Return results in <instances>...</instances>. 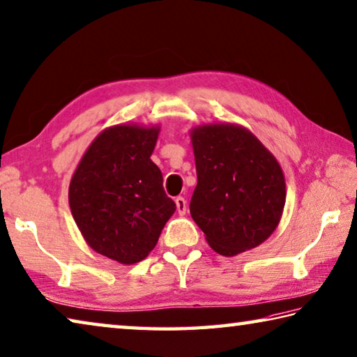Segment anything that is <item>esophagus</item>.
I'll return each mask as SVG.
<instances>
[{
  "instance_id": "esophagus-1",
  "label": "esophagus",
  "mask_w": 357,
  "mask_h": 357,
  "mask_svg": "<svg viewBox=\"0 0 357 357\" xmlns=\"http://www.w3.org/2000/svg\"><path fill=\"white\" fill-rule=\"evenodd\" d=\"M174 203H176V209L179 212V215H184L185 211H187V203L185 199L183 197H178L176 199H174Z\"/></svg>"
}]
</instances>
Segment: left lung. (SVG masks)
<instances>
[{
	"label": "left lung",
	"mask_w": 357,
	"mask_h": 357,
	"mask_svg": "<svg viewBox=\"0 0 357 357\" xmlns=\"http://www.w3.org/2000/svg\"><path fill=\"white\" fill-rule=\"evenodd\" d=\"M190 135L198 176L192 218L218 255L256 248L276 229L286 204L281 165L238 125H203Z\"/></svg>",
	"instance_id": "left-lung-1"
}]
</instances>
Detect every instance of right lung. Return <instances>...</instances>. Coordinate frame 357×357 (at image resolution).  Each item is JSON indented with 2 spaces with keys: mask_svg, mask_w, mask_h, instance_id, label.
Segmentation results:
<instances>
[{
  "mask_svg": "<svg viewBox=\"0 0 357 357\" xmlns=\"http://www.w3.org/2000/svg\"><path fill=\"white\" fill-rule=\"evenodd\" d=\"M159 126L116 125L96 137L71 178L68 203L92 250L132 265L150 255L176 204L150 159Z\"/></svg>",
  "mask_w": 357,
  "mask_h": 357,
  "instance_id": "1",
  "label": "right lung"
}]
</instances>
